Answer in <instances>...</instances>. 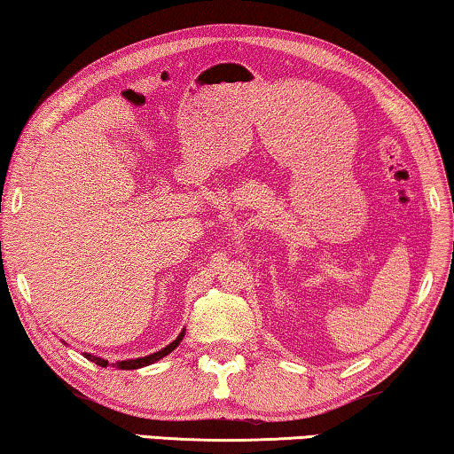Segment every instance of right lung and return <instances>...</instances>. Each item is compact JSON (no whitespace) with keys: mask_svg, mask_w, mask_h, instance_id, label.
Returning a JSON list of instances; mask_svg holds the SVG:
<instances>
[{"mask_svg":"<svg viewBox=\"0 0 454 454\" xmlns=\"http://www.w3.org/2000/svg\"><path fill=\"white\" fill-rule=\"evenodd\" d=\"M181 338H184V333H181V336H177L175 338V340L168 344V347H165L162 350H159V353H153V355H148V356H142V358H130V361H120L118 363V369H140V367H146V364H153L154 361H159V358H162V356H167L168 353H171V350H175L179 347V342H181ZM85 358H90V361H93L96 364H99V367H107V361L106 358H99V356H93V355H87L85 353Z\"/></svg>","mask_w":454,"mask_h":454,"instance_id":"right-lung-1","label":"right lung"}]
</instances>
